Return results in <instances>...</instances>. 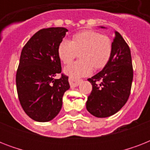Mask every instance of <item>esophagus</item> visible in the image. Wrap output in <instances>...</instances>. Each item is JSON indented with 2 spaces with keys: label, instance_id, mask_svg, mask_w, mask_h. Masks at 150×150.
I'll list each match as a JSON object with an SVG mask.
<instances>
[{
  "label": "esophagus",
  "instance_id": "esophagus-1",
  "mask_svg": "<svg viewBox=\"0 0 150 150\" xmlns=\"http://www.w3.org/2000/svg\"><path fill=\"white\" fill-rule=\"evenodd\" d=\"M80 80H75V79H71L69 78V83H70V86L71 88H74V87H77L80 83Z\"/></svg>",
  "mask_w": 150,
  "mask_h": 150
}]
</instances>
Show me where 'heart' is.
Wrapping results in <instances>:
<instances>
[{
  "mask_svg": "<svg viewBox=\"0 0 150 150\" xmlns=\"http://www.w3.org/2000/svg\"><path fill=\"white\" fill-rule=\"evenodd\" d=\"M59 58L64 64H69L80 53L81 61L71 64L64 68V73L72 79L90 75L93 67L103 68L112 53V43L106 35L93 30L75 34L72 40H63L57 49Z\"/></svg>",
  "mask_w": 150,
  "mask_h": 150,
  "instance_id": "obj_1",
  "label": "heart"
}]
</instances>
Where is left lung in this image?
I'll return each instance as SVG.
<instances>
[{"label":"left lung","instance_id":"obj_1","mask_svg":"<svg viewBox=\"0 0 150 150\" xmlns=\"http://www.w3.org/2000/svg\"><path fill=\"white\" fill-rule=\"evenodd\" d=\"M114 34L109 61L101 71L88 79L93 90L88 96L86 109L96 117L116 114L130 95L133 79L130 48L118 32L115 31ZM96 81L100 83L97 85Z\"/></svg>","mask_w":150,"mask_h":150}]
</instances>
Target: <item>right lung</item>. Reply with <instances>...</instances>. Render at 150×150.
Returning <instances> with one entry per match:
<instances>
[{"mask_svg": "<svg viewBox=\"0 0 150 150\" xmlns=\"http://www.w3.org/2000/svg\"><path fill=\"white\" fill-rule=\"evenodd\" d=\"M68 29H43L32 36L22 49L16 73L18 100L25 114L39 122L50 121L59 114L68 77L61 75L57 49Z\"/></svg>", "mask_w": 150, "mask_h": 150, "instance_id": "obj_1", "label": "right lung"}]
</instances>
